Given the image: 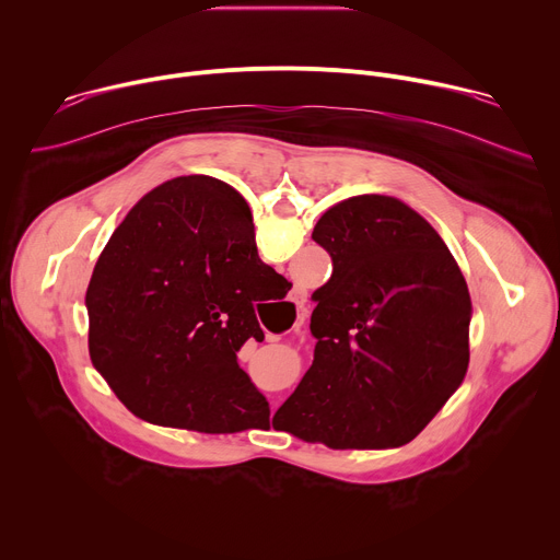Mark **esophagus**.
I'll list each match as a JSON object with an SVG mask.
<instances>
[{
  "mask_svg": "<svg viewBox=\"0 0 560 560\" xmlns=\"http://www.w3.org/2000/svg\"><path fill=\"white\" fill-rule=\"evenodd\" d=\"M303 301H305V294H303V292H294V296H292L290 303H296V305H299V303H303ZM299 326H301V322H296V328H299Z\"/></svg>",
  "mask_w": 560,
  "mask_h": 560,
  "instance_id": "esophagus-1",
  "label": "esophagus"
}]
</instances>
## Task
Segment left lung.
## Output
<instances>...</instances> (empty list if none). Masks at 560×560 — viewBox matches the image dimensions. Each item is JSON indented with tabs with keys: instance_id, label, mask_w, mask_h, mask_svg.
<instances>
[{
	"instance_id": "obj_1",
	"label": "left lung",
	"mask_w": 560,
	"mask_h": 560,
	"mask_svg": "<svg viewBox=\"0 0 560 560\" xmlns=\"http://www.w3.org/2000/svg\"><path fill=\"white\" fill-rule=\"evenodd\" d=\"M206 175L188 177L186 201ZM332 277L314 290V361L272 425L332 450L410 443L458 389L471 301L441 234L408 203L350 197L316 221Z\"/></svg>"
}]
</instances>
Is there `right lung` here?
<instances>
[{
	"mask_svg": "<svg viewBox=\"0 0 560 560\" xmlns=\"http://www.w3.org/2000/svg\"><path fill=\"white\" fill-rule=\"evenodd\" d=\"M143 195L97 259L89 290V352L119 401L159 425L232 434L270 423L266 396L238 368L257 312L281 275L259 259L246 199L206 177Z\"/></svg>",
	"mask_w": 560,
	"mask_h": 560,
	"instance_id": "right-lung-1",
	"label": "right lung"
}]
</instances>
